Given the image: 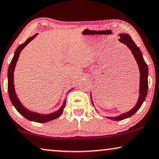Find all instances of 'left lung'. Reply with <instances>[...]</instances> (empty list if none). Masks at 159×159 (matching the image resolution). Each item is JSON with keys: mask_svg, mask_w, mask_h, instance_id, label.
I'll return each mask as SVG.
<instances>
[{"mask_svg": "<svg viewBox=\"0 0 159 159\" xmlns=\"http://www.w3.org/2000/svg\"><path fill=\"white\" fill-rule=\"evenodd\" d=\"M120 39L119 41L121 43L127 45V46L130 49L133 54L137 63H138L139 69H140V95H139V99L138 103L135 106L132 108L131 111H128L125 114H121L120 116L116 117H108V119H112L114 121H120L129 118L132 115L135 114L138 111V110L141 107L143 102H144L145 98L147 96L148 89V65L145 63L144 58L143 57L142 53H141L140 50L139 48L137 46L134 41L132 40L131 37L127 34H120ZM93 103V101H92Z\"/></svg>", "mask_w": 159, "mask_h": 159, "instance_id": "obj_1", "label": "left lung"}]
</instances>
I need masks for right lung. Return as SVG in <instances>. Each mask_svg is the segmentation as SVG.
I'll return each instance as SVG.
<instances>
[{"label": "right lung", "mask_w": 159, "mask_h": 159, "mask_svg": "<svg viewBox=\"0 0 159 159\" xmlns=\"http://www.w3.org/2000/svg\"><path fill=\"white\" fill-rule=\"evenodd\" d=\"M37 34H35L34 35L31 37V38H28L23 44H21L19 45V46L16 48V51H15L14 57H13L10 63L9 67H8V92L12 104L14 105L15 108H16L17 111H18L19 114L22 115L24 117H25V118L28 119V120L33 121L38 123H45L48 122V121H49L53 120V119H57L58 117H59L61 115L65 106H66V101H64V103H63L61 107L60 108V109L58 110L57 111L53 113V114L48 115H42L37 114V113L32 112L29 110L26 109V108L21 105V103H20V101H19L18 98L16 96V93H15L14 84V71L15 66H16V61H18L19 54L21 53V50H22L30 41L33 40V39L37 36Z\"/></svg>", "instance_id": "right-lung-1"}]
</instances>
